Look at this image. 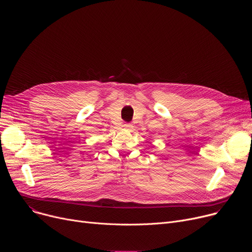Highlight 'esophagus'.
<instances>
[{
    "instance_id": "obj_1",
    "label": "esophagus",
    "mask_w": 252,
    "mask_h": 252,
    "mask_svg": "<svg viewBox=\"0 0 252 252\" xmlns=\"http://www.w3.org/2000/svg\"><path fill=\"white\" fill-rule=\"evenodd\" d=\"M124 127L126 128V129H131L133 126H132V125L130 123H125L124 124Z\"/></svg>"
}]
</instances>
